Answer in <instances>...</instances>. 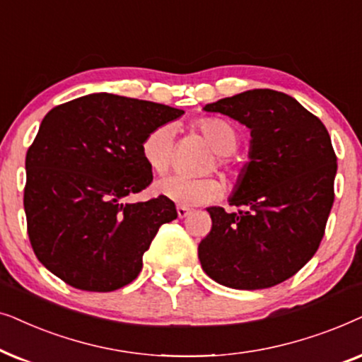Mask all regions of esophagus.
I'll return each mask as SVG.
<instances>
[{
  "instance_id": "1",
  "label": "esophagus",
  "mask_w": 362,
  "mask_h": 362,
  "mask_svg": "<svg viewBox=\"0 0 362 362\" xmlns=\"http://www.w3.org/2000/svg\"><path fill=\"white\" fill-rule=\"evenodd\" d=\"M177 215L178 218H185V216L190 215V209H187V206H177Z\"/></svg>"
}]
</instances>
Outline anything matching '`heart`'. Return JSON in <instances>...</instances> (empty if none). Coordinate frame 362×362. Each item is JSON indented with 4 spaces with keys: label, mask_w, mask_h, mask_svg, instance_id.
Masks as SVG:
<instances>
[{
    "label": "heart",
    "mask_w": 362,
    "mask_h": 362,
    "mask_svg": "<svg viewBox=\"0 0 362 362\" xmlns=\"http://www.w3.org/2000/svg\"><path fill=\"white\" fill-rule=\"evenodd\" d=\"M199 131L209 146L218 156H230L238 147V134L228 122L221 119L206 117L199 120ZM175 152V129L170 124L158 125L146 136L142 142V157L153 172L163 173L172 165ZM158 195L172 200L180 206H197L211 204L223 194V184L216 178H192L173 173L157 182Z\"/></svg>",
    "instance_id": "heart-1"
}]
</instances>
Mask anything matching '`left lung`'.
<instances>
[{
  "mask_svg": "<svg viewBox=\"0 0 362 362\" xmlns=\"http://www.w3.org/2000/svg\"><path fill=\"white\" fill-rule=\"evenodd\" d=\"M205 112L250 131L248 162L230 205L209 206L211 230L199 245L204 272L235 290H263L300 272L320 247L334 202L336 153L325 124L291 95L245 90L206 104Z\"/></svg>",
  "mask_w": 362,
  "mask_h": 362,
  "instance_id": "left-lung-1",
  "label": "left lung"
}]
</instances>
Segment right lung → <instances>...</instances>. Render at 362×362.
Listing matches in <instances>:
<instances>
[{
	"label": "right lung",
	"instance_id": "add662e5",
	"mask_svg": "<svg viewBox=\"0 0 362 362\" xmlns=\"http://www.w3.org/2000/svg\"><path fill=\"white\" fill-rule=\"evenodd\" d=\"M184 110L94 93L51 109L26 153L24 211L36 257L84 291H114L137 278L163 223L165 197L125 204L152 182L142 142Z\"/></svg>",
	"mask_w": 362,
	"mask_h": 362
}]
</instances>
